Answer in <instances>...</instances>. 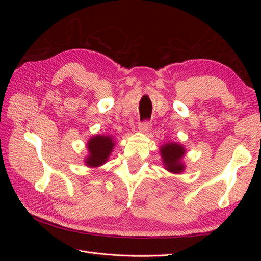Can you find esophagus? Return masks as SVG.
I'll return each mask as SVG.
<instances>
[{"instance_id":"1","label":"esophagus","mask_w":261,"mask_h":261,"mask_svg":"<svg viewBox=\"0 0 261 261\" xmlns=\"http://www.w3.org/2000/svg\"><path fill=\"white\" fill-rule=\"evenodd\" d=\"M139 132L141 133H148L150 130V128H151V125H150V123L148 121H143L140 124H139Z\"/></svg>"}]
</instances>
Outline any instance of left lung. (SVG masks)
Instances as JSON below:
<instances>
[{
	"instance_id": "left-lung-1",
	"label": "left lung",
	"mask_w": 261,
	"mask_h": 261,
	"mask_svg": "<svg viewBox=\"0 0 261 261\" xmlns=\"http://www.w3.org/2000/svg\"><path fill=\"white\" fill-rule=\"evenodd\" d=\"M185 149L178 144H167L161 147V155L165 169L172 173H180L184 170L181 158L184 156Z\"/></svg>"
}]
</instances>
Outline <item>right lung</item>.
<instances>
[{
  "label": "right lung",
  "instance_id": "right-lung-1",
  "mask_svg": "<svg viewBox=\"0 0 261 261\" xmlns=\"http://www.w3.org/2000/svg\"><path fill=\"white\" fill-rule=\"evenodd\" d=\"M114 143L111 137L108 136H96L92 137L88 143L89 156L87 158L86 164L89 167H98L103 164L109 154L111 153Z\"/></svg>",
  "mask_w": 261,
  "mask_h": 261
}]
</instances>
